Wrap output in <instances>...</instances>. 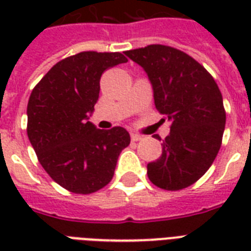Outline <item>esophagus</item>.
I'll return each mask as SVG.
<instances>
[{"mask_svg":"<svg viewBox=\"0 0 251 251\" xmlns=\"http://www.w3.org/2000/svg\"><path fill=\"white\" fill-rule=\"evenodd\" d=\"M130 138H131V141H133V142H138V141H141V139H142L141 135H139V134H135V133L130 134Z\"/></svg>","mask_w":251,"mask_h":251,"instance_id":"esophagus-1","label":"esophagus"}]
</instances>
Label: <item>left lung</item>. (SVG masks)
<instances>
[{
  "instance_id": "1",
  "label": "left lung",
  "mask_w": 251,
  "mask_h": 251,
  "mask_svg": "<svg viewBox=\"0 0 251 251\" xmlns=\"http://www.w3.org/2000/svg\"><path fill=\"white\" fill-rule=\"evenodd\" d=\"M125 54L145 70L155 106L171 122L161 156L147 164L150 181L165 190L190 186L208 171L222 146V92L206 69L178 49L153 44Z\"/></svg>"
}]
</instances>
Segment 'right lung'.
Instances as JSON below:
<instances>
[{
	"mask_svg": "<svg viewBox=\"0 0 251 251\" xmlns=\"http://www.w3.org/2000/svg\"><path fill=\"white\" fill-rule=\"evenodd\" d=\"M126 61L118 52L78 53L57 62L31 92L29 142L52 179L75 194H91L109 183L120 153L130 145L121 126L100 130L88 121L101 74Z\"/></svg>",
	"mask_w": 251,
	"mask_h": 251,
	"instance_id": "add662e5",
	"label": "right lung"
}]
</instances>
